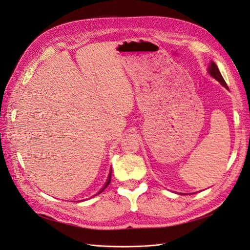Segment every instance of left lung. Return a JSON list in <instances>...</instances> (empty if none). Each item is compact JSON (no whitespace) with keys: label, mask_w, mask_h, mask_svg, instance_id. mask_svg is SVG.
<instances>
[{"label":"left lung","mask_w":250,"mask_h":250,"mask_svg":"<svg viewBox=\"0 0 250 250\" xmlns=\"http://www.w3.org/2000/svg\"><path fill=\"white\" fill-rule=\"evenodd\" d=\"M208 73L210 74L211 77H213V78H214L216 81H219L223 86H225V87L228 89V86H227V84H226L225 80H224V78H223L221 73H220L219 68H217L216 64H215L213 61L210 62V65H209V67H208Z\"/></svg>","instance_id":"8db88e82"}]
</instances>
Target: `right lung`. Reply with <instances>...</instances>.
I'll return each instance as SVG.
<instances>
[{
	"label": "right lung",
	"instance_id": "obj_1",
	"mask_svg": "<svg viewBox=\"0 0 250 250\" xmlns=\"http://www.w3.org/2000/svg\"><path fill=\"white\" fill-rule=\"evenodd\" d=\"M111 177H112V169H111V171H110V174H108V177H107V181H106V183L104 184V187H102L101 189H100V191L98 192V193L97 194H100L101 193V192L102 191H104L107 186H108V184H110V182H111ZM97 194H96V195H97ZM96 195H94V196H96Z\"/></svg>",
	"mask_w": 250,
	"mask_h": 250
}]
</instances>
